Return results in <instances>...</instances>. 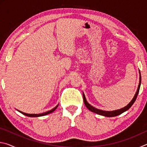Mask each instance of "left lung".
Returning a JSON list of instances; mask_svg holds the SVG:
<instances>
[{
    "label": "left lung",
    "instance_id": "left-lung-1",
    "mask_svg": "<svg viewBox=\"0 0 147 147\" xmlns=\"http://www.w3.org/2000/svg\"><path fill=\"white\" fill-rule=\"evenodd\" d=\"M139 73H140V71H139ZM141 74H140V77H139V86H138V90H137V91H136V93L135 94V96H134V97L133 98V99L131 100L130 102L129 103L127 106H125L123 108H121L120 109H117V110H115V111H103V110H100V109H96L95 108H94L93 106H91L90 104H89L88 102H87L86 97H85V95H84V93H83V98H84V104H85L86 106L89 109V110L93 111V112H94V113H97V114H98V115H103V116H105V117H115V116H117V115H120V114L124 112V111H127L128 109L130 108L131 106L133 105V104L135 102V101H136V98H137V96H138L139 91V88H140V86H141Z\"/></svg>",
    "mask_w": 147,
    "mask_h": 147
}]
</instances>
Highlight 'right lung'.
<instances>
[{"instance_id": "add662e5", "label": "right lung", "mask_w": 147, "mask_h": 147, "mask_svg": "<svg viewBox=\"0 0 147 147\" xmlns=\"http://www.w3.org/2000/svg\"><path fill=\"white\" fill-rule=\"evenodd\" d=\"M58 105L56 106L55 108H53V109H51V110H50L49 111H47V112H45V113H40V114H28V113L22 112V111H19V112H21V113H23V115H25L28 116V117H40V116L46 115H47V114H49V113H51L52 112H53V111L57 108V107H58Z\"/></svg>"}]
</instances>
